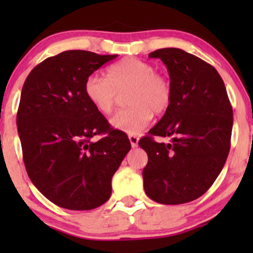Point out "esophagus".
<instances>
[{"label": "esophagus", "mask_w": 253, "mask_h": 253, "mask_svg": "<svg viewBox=\"0 0 253 253\" xmlns=\"http://www.w3.org/2000/svg\"><path fill=\"white\" fill-rule=\"evenodd\" d=\"M128 139H129V141H130V146H132L133 149L138 146V141H139L138 136H136V135H129Z\"/></svg>", "instance_id": "esophagus-1"}]
</instances>
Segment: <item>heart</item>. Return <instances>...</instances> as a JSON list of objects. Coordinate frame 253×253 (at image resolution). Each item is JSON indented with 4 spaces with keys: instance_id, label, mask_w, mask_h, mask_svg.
<instances>
[{
    "instance_id": "b5f03b06",
    "label": "heart",
    "mask_w": 253,
    "mask_h": 253,
    "mask_svg": "<svg viewBox=\"0 0 253 253\" xmlns=\"http://www.w3.org/2000/svg\"><path fill=\"white\" fill-rule=\"evenodd\" d=\"M130 107L110 119L114 128L138 134L155 114H163L172 100V86L165 75L152 64L138 58H125L108 69V76L94 72L86 78L84 92L89 102L102 114H110L120 94L128 92Z\"/></svg>"
}]
</instances>
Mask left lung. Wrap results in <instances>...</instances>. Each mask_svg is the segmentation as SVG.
Returning a JSON list of instances; mask_svg holds the SVG:
<instances>
[{"instance_id":"left-lung-1","label":"left lung","mask_w":253,"mask_h":253,"mask_svg":"<svg viewBox=\"0 0 253 253\" xmlns=\"http://www.w3.org/2000/svg\"><path fill=\"white\" fill-rule=\"evenodd\" d=\"M150 58L167 66L172 100L163 118L139 140L149 162L143 170L146 195L162 205L202 196L221 172L231 147L233 112L225 84L213 66L181 48H161ZM153 135L171 136L169 144Z\"/></svg>"}]
</instances>
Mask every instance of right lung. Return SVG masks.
<instances>
[{
	"mask_svg": "<svg viewBox=\"0 0 253 253\" xmlns=\"http://www.w3.org/2000/svg\"><path fill=\"white\" fill-rule=\"evenodd\" d=\"M118 54L64 51L30 72L16 115L24 163L32 183L62 208L89 211L112 194V178L130 143L89 102L86 78ZM104 134L97 142L91 139Z\"/></svg>",
	"mask_w": 253,
	"mask_h": 253,
	"instance_id": "add662e5",
	"label": "right lung"
}]
</instances>
